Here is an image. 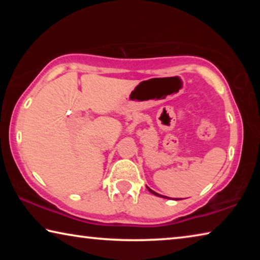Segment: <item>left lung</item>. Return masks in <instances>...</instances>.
Instances as JSON below:
<instances>
[{
  "label": "left lung",
  "instance_id": "8db88e82",
  "mask_svg": "<svg viewBox=\"0 0 260 260\" xmlns=\"http://www.w3.org/2000/svg\"><path fill=\"white\" fill-rule=\"evenodd\" d=\"M148 188V190L149 191H150L151 193H153V195H156V196H158V197H162V199H169V197H166V196H162V195H159V193H157L156 191H153V190H151V189L150 188H149V187H147ZM178 200V199H177ZM180 200V199H179Z\"/></svg>",
  "mask_w": 260,
  "mask_h": 260
}]
</instances>
